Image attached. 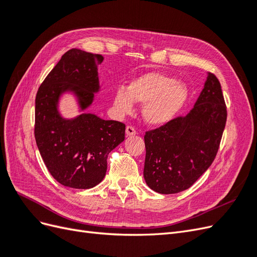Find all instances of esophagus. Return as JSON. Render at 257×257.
<instances>
[{"label": "esophagus", "instance_id": "1", "mask_svg": "<svg viewBox=\"0 0 257 257\" xmlns=\"http://www.w3.org/2000/svg\"><path fill=\"white\" fill-rule=\"evenodd\" d=\"M125 133H126V136H133V135H136L137 132L136 130L133 127V126H126L125 128Z\"/></svg>", "mask_w": 257, "mask_h": 257}]
</instances>
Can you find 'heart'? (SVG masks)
Here are the masks:
<instances>
[{"label":"heart","instance_id":"1","mask_svg":"<svg viewBox=\"0 0 257 257\" xmlns=\"http://www.w3.org/2000/svg\"><path fill=\"white\" fill-rule=\"evenodd\" d=\"M188 97V88L182 81L160 72H149L132 80L127 88L116 89L113 106L125 114L133 110L134 102L144 104L142 114L146 123L160 126L181 111Z\"/></svg>","mask_w":257,"mask_h":257}]
</instances>
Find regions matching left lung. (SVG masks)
<instances>
[{
    "instance_id": "left-lung-1",
    "label": "left lung",
    "mask_w": 257,
    "mask_h": 257,
    "mask_svg": "<svg viewBox=\"0 0 257 257\" xmlns=\"http://www.w3.org/2000/svg\"><path fill=\"white\" fill-rule=\"evenodd\" d=\"M219 79L208 73L193 109L146 132L144 177L153 191L175 194L189 189L212 164L226 124Z\"/></svg>"
}]
</instances>
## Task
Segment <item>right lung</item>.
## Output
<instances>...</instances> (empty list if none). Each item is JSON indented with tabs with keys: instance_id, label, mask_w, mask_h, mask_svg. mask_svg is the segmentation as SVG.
Instances as JSON below:
<instances>
[{
	"instance_id": "add662e5",
	"label": "right lung",
	"mask_w": 257,
	"mask_h": 257,
	"mask_svg": "<svg viewBox=\"0 0 257 257\" xmlns=\"http://www.w3.org/2000/svg\"><path fill=\"white\" fill-rule=\"evenodd\" d=\"M100 54L71 49L38 88L35 98L34 135L51 176L64 186L91 189L103 180L107 158L125 137V124L103 120L93 113L65 119L59 112L61 95L72 92L85 110L99 91Z\"/></svg>"
}]
</instances>
